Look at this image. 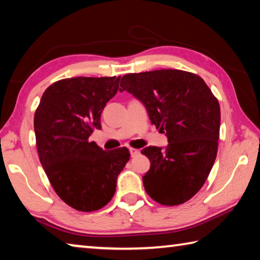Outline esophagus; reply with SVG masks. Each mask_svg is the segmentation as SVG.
Segmentation results:
<instances>
[{
	"label": "esophagus",
	"instance_id": "esophagus-1",
	"mask_svg": "<svg viewBox=\"0 0 260 260\" xmlns=\"http://www.w3.org/2000/svg\"><path fill=\"white\" fill-rule=\"evenodd\" d=\"M129 153H131V156H132V157H134V156H136V155H139V153H140V150H139V149L129 148Z\"/></svg>",
	"mask_w": 260,
	"mask_h": 260
}]
</instances>
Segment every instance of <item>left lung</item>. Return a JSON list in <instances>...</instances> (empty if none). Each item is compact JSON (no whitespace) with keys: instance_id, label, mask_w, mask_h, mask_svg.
<instances>
[{"instance_id":"8db88e82","label":"left lung","mask_w":260,"mask_h":260,"mask_svg":"<svg viewBox=\"0 0 260 260\" xmlns=\"http://www.w3.org/2000/svg\"><path fill=\"white\" fill-rule=\"evenodd\" d=\"M119 81V90L142 102L151 124L169 141L165 149L141 151L150 160L144 189L162 205L184 203L203 186L217 157L218 100L203 79L181 70L129 73Z\"/></svg>"}]
</instances>
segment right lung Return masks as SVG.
I'll return each mask as SVG.
<instances>
[{"label": "right lung", "mask_w": 260, "mask_h": 260, "mask_svg": "<svg viewBox=\"0 0 260 260\" xmlns=\"http://www.w3.org/2000/svg\"><path fill=\"white\" fill-rule=\"evenodd\" d=\"M120 78L78 77L52 83L34 114L40 162L57 195L71 208L91 212L114 195L129 160L127 148L105 151L89 136L101 129V113Z\"/></svg>", "instance_id": "add662e5"}]
</instances>
